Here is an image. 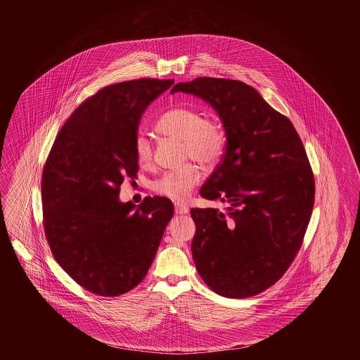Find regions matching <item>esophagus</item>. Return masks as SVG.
I'll return each mask as SVG.
<instances>
[{
    "mask_svg": "<svg viewBox=\"0 0 360 360\" xmlns=\"http://www.w3.org/2000/svg\"><path fill=\"white\" fill-rule=\"evenodd\" d=\"M174 207L176 215H185L188 212V208L184 206V205H181V203H175Z\"/></svg>",
    "mask_w": 360,
    "mask_h": 360,
    "instance_id": "34e87169",
    "label": "esophagus"
}]
</instances>
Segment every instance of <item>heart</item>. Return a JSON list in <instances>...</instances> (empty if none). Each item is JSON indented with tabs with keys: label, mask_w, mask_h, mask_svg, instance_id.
<instances>
[{
	"label": "heart",
	"mask_w": 360,
	"mask_h": 360,
	"mask_svg": "<svg viewBox=\"0 0 360 360\" xmlns=\"http://www.w3.org/2000/svg\"><path fill=\"white\" fill-rule=\"evenodd\" d=\"M155 131L164 137L182 141L184 160H194L206 167L218 162L224 152L226 136L217 121L206 119L200 112L186 107L166 110L155 124ZM134 153L142 167H150L154 161L153 142L143 134L134 140ZM202 170L195 164H186L169 170L153 182L157 195L182 202L202 181Z\"/></svg>",
	"instance_id": "obj_1"
}]
</instances>
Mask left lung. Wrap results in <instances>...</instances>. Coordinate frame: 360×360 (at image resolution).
I'll list each match as a JSON object with an SVG mask.
<instances>
[{"label": "left lung", "mask_w": 360, "mask_h": 360, "mask_svg": "<svg viewBox=\"0 0 360 360\" xmlns=\"http://www.w3.org/2000/svg\"><path fill=\"white\" fill-rule=\"evenodd\" d=\"M174 92L210 103L227 137L223 160L200 188L227 210L191 208L196 271L223 297L259 295L295 262L310 221L316 184L304 143L292 121L240 80L196 77Z\"/></svg>", "instance_id": "obj_1"}]
</instances>
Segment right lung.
<instances>
[{"label":"right lung","instance_id":"obj_1","mask_svg":"<svg viewBox=\"0 0 360 360\" xmlns=\"http://www.w3.org/2000/svg\"><path fill=\"white\" fill-rule=\"evenodd\" d=\"M174 83L142 77L98 89L58 133L42 172L44 229L55 260L94 295L117 297L149 271L174 214L169 198L120 203L136 178L134 140L143 110Z\"/></svg>","mask_w":360,"mask_h":360}]
</instances>
